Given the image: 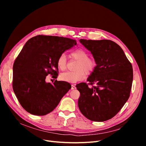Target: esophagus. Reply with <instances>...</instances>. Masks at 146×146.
<instances>
[{"label":"esophagus","mask_w":146,"mask_h":146,"mask_svg":"<svg viewBox=\"0 0 146 146\" xmlns=\"http://www.w3.org/2000/svg\"><path fill=\"white\" fill-rule=\"evenodd\" d=\"M71 89H72V90L76 89V86H75V85H72V88H71Z\"/></svg>","instance_id":"34e87169"}]
</instances>
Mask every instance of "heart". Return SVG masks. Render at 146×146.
Here are the masks:
<instances>
[{
  "instance_id": "1",
  "label": "heart",
  "mask_w": 146,
  "mask_h": 146,
  "mask_svg": "<svg viewBox=\"0 0 146 146\" xmlns=\"http://www.w3.org/2000/svg\"><path fill=\"white\" fill-rule=\"evenodd\" d=\"M71 56L73 58L78 60V63L76 65L75 72H66L61 73L60 79L72 83L83 80L86 77V72L89 73L92 72L96 66L94 60L88 57V52L83 49H77L72 52ZM67 57L64 53L61 54L57 61V64L60 70H64L67 66Z\"/></svg>"
}]
</instances>
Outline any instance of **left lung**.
I'll list each match as a JSON object with an SVG mask.
<instances>
[{
  "label": "left lung",
  "instance_id": "obj_1",
  "mask_svg": "<svg viewBox=\"0 0 146 146\" xmlns=\"http://www.w3.org/2000/svg\"><path fill=\"white\" fill-rule=\"evenodd\" d=\"M80 42L93 55L96 66L86 83L76 85L80 92L79 108L88 119L96 122L113 118L129 97L133 79L131 63L124 51L108 40H86Z\"/></svg>",
  "mask_w": 146,
  "mask_h": 146
}]
</instances>
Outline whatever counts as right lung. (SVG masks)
I'll return each instance as SVG.
<instances>
[{
  "mask_svg": "<svg viewBox=\"0 0 146 146\" xmlns=\"http://www.w3.org/2000/svg\"><path fill=\"white\" fill-rule=\"evenodd\" d=\"M77 42L68 38L39 35L25 43L13 66V89L25 111L42 116L56 108L70 89L69 83L45 82L50 74L57 77V61L61 54ZM58 76V75H57Z\"/></svg>",
  "mask_w": 146,
  "mask_h": 146,
  "instance_id": "1",
  "label": "right lung"
}]
</instances>
